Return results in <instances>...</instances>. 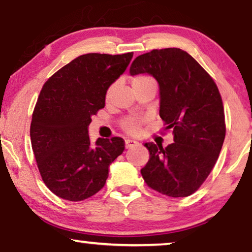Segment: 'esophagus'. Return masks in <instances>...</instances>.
Returning <instances> with one entry per match:
<instances>
[{
    "label": "esophagus",
    "instance_id": "1",
    "mask_svg": "<svg viewBox=\"0 0 252 252\" xmlns=\"http://www.w3.org/2000/svg\"><path fill=\"white\" fill-rule=\"evenodd\" d=\"M137 145H139V143L135 139L128 138L126 140V149H130V147H133V146H137Z\"/></svg>",
    "mask_w": 252,
    "mask_h": 252
}]
</instances>
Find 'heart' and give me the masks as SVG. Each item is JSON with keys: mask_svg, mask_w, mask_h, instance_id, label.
I'll return each mask as SVG.
<instances>
[{"mask_svg": "<svg viewBox=\"0 0 252 252\" xmlns=\"http://www.w3.org/2000/svg\"><path fill=\"white\" fill-rule=\"evenodd\" d=\"M150 79H152V78H151V77H149V76H145V75L136 76V77H133V78H132V85H136V84L146 82V80H150ZM110 92H112V89H109L108 92H107V98H108V96L110 95ZM140 124H142V120L129 119V120L124 121V122H123V128L130 133H136V132H138Z\"/></svg>", "mask_w": 252, "mask_h": 252, "instance_id": "heart-1", "label": "heart"}]
</instances>
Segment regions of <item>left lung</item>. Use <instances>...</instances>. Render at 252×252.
<instances>
[{
    "label": "left lung",
    "instance_id": "1",
    "mask_svg": "<svg viewBox=\"0 0 252 252\" xmlns=\"http://www.w3.org/2000/svg\"><path fill=\"white\" fill-rule=\"evenodd\" d=\"M140 73H149L159 84L160 117L174 135V143L167 147L144 144L150 159L140 173L158 192L174 198L190 196L210 175L224 140L219 90L199 63L180 48L139 55L130 75Z\"/></svg>",
    "mask_w": 252,
    "mask_h": 252
}]
</instances>
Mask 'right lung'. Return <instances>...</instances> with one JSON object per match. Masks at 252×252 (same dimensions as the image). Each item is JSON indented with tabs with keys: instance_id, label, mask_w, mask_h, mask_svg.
<instances>
[{
	"instance_id": "right-lung-1",
	"label": "right lung",
	"mask_w": 252,
	"mask_h": 252,
	"mask_svg": "<svg viewBox=\"0 0 252 252\" xmlns=\"http://www.w3.org/2000/svg\"><path fill=\"white\" fill-rule=\"evenodd\" d=\"M132 55H80L42 86L30 136L42 181L60 198L79 202L95 194L105 186L110 163L122 154L121 137L92 144L89 126Z\"/></svg>"
}]
</instances>
